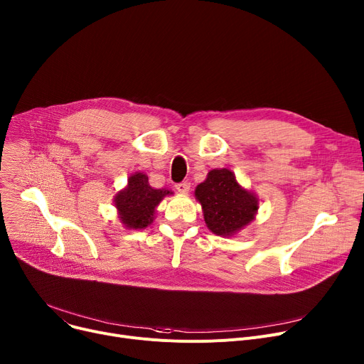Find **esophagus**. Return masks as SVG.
Returning a JSON list of instances; mask_svg holds the SVG:
<instances>
[{"mask_svg": "<svg viewBox=\"0 0 364 364\" xmlns=\"http://www.w3.org/2000/svg\"><path fill=\"white\" fill-rule=\"evenodd\" d=\"M176 188H177L180 193H183V195H186V193H188V191H190V183H188V181L178 183V184L176 186Z\"/></svg>", "mask_w": 364, "mask_h": 364, "instance_id": "obj_1", "label": "esophagus"}]
</instances>
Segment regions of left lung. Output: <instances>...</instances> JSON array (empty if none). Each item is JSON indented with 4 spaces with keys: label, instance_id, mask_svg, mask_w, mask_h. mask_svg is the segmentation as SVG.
<instances>
[{
    "label": "left lung",
    "instance_id": "left-lung-1",
    "mask_svg": "<svg viewBox=\"0 0 364 364\" xmlns=\"http://www.w3.org/2000/svg\"><path fill=\"white\" fill-rule=\"evenodd\" d=\"M195 196L202 205L208 228L223 237H232L249 225L259 209L255 193L241 187L231 169H212L200 183Z\"/></svg>",
    "mask_w": 364,
    "mask_h": 364
}]
</instances>
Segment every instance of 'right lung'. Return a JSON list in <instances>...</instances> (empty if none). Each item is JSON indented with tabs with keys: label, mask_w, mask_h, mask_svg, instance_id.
I'll return each mask as SVG.
<instances>
[{
	"label": "right lung",
	"mask_w": 364,
	"mask_h": 364,
	"mask_svg": "<svg viewBox=\"0 0 364 364\" xmlns=\"http://www.w3.org/2000/svg\"><path fill=\"white\" fill-rule=\"evenodd\" d=\"M169 195L174 193L171 190L151 187L146 174H132L126 188L119 190L114 198L121 224L129 230L146 228L155 220L156 206Z\"/></svg>",
	"instance_id": "1"
}]
</instances>
